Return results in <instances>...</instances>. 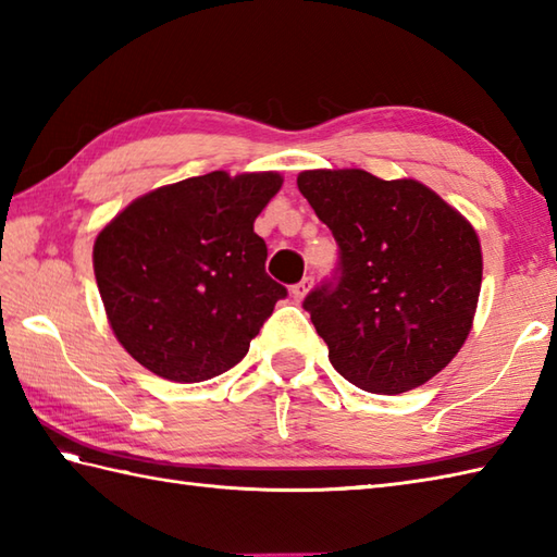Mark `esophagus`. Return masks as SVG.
<instances>
[{"instance_id":"obj_1","label":"esophagus","mask_w":557,"mask_h":557,"mask_svg":"<svg viewBox=\"0 0 557 557\" xmlns=\"http://www.w3.org/2000/svg\"><path fill=\"white\" fill-rule=\"evenodd\" d=\"M309 289H311V277H304L301 282H297V285H292L289 294H292L294 301H304L306 294H309Z\"/></svg>"}]
</instances>
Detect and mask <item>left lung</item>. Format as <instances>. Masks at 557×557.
Instances as JSON below:
<instances>
[{
  "label": "left lung",
  "instance_id": "obj_1",
  "mask_svg": "<svg viewBox=\"0 0 557 557\" xmlns=\"http://www.w3.org/2000/svg\"><path fill=\"white\" fill-rule=\"evenodd\" d=\"M297 186L339 246V277L304 301L330 363L366 393L429 383L474 325L476 230L417 180L306 170Z\"/></svg>",
  "mask_w": 557,
  "mask_h": 557
}]
</instances>
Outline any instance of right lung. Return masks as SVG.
I'll use <instances>...</instances> for the list:
<instances>
[{"instance_id": "obj_1", "label": "right lung", "mask_w": 557, "mask_h": 557, "mask_svg": "<svg viewBox=\"0 0 557 557\" xmlns=\"http://www.w3.org/2000/svg\"><path fill=\"white\" fill-rule=\"evenodd\" d=\"M282 182L277 172L191 176L132 200L100 230L92 270L104 313L144 369L200 383L246 357L287 297L253 232Z\"/></svg>"}]
</instances>
